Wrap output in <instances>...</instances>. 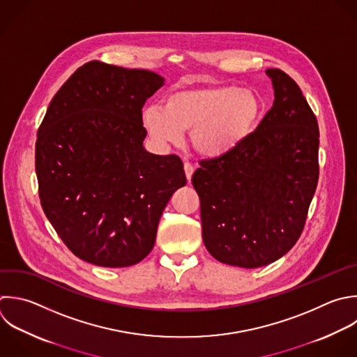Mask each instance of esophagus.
Wrapping results in <instances>:
<instances>
[{"label": "esophagus", "mask_w": 357, "mask_h": 357, "mask_svg": "<svg viewBox=\"0 0 357 357\" xmlns=\"http://www.w3.org/2000/svg\"><path fill=\"white\" fill-rule=\"evenodd\" d=\"M184 172H185V177H187V180H188V181H191V177H192V173H194V167H192V165H191V163H188V162H185V163H184Z\"/></svg>", "instance_id": "obj_1"}]
</instances>
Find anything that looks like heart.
I'll list each match as a JSON object with an SVG mask.
<instances>
[{
	"mask_svg": "<svg viewBox=\"0 0 357 357\" xmlns=\"http://www.w3.org/2000/svg\"><path fill=\"white\" fill-rule=\"evenodd\" d=\"M262 102L250 89L234 84L184 86L170 92L163 106L142 110V124L159 144H178L190 131L194 149L211 159L222 158L257 130Z\"/></svg>",
	"mask_w": 357,
	"mask_h": 357,
	"instance_id": "b5f03b06",
	"label": "heart"
}]
</instances>
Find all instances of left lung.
Returning <instances> with one entry per match:
<instances>
[{
	"instance_id": "left-lung-1",
	"label": "left lung",
	"mask_w": 357,
	"mask_h": 357,
	"mask_svg": "<svg viewBox=\"0 0 357 357\" xmlns=\"http://www.w3.org/2000/svg\"><path fill=\"white\" fill-rule=\"evenodd\" d=\"M265 73L275 99L255 132L230 153L202 160L191 178L206 250L240 268L268 265L296 244L318 181L317 119L287 74Z\"/></svg>"
}]
</instances>
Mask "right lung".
<instances>
[{"mask_svg":"<svg viewBox=\"0 0 357 357\" xmlns=\"http://www.w3.org/2000/svg\"><path fill=\"white\" fill-rule=\"evenodd\" d=\"M163 84L148 70L86 63L56 93L39 127L42 208L86 262L124 268L142 261L163 209L187 183L178 156L144 148L142 107Z\"/></svg>","mask_w":357,"mask_h":357,"instance_id":"1","label":"right lung"}]
</instances>
